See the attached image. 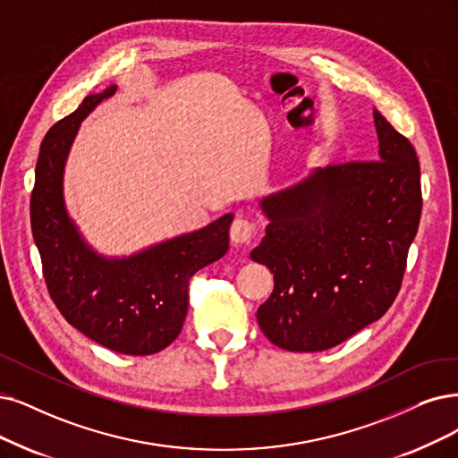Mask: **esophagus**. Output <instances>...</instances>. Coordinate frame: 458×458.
I'll use <instances>...</instances> for the list:
<instances>
[{
	"mask_svg": "<svg viewBox=\"0 0 458 458\" xmlns=\"http://www.w3.org/2000/svg\"><path fill=\"white\" fill-rule=\"evenodd\" d=\"M255 233H258V229H255V224L248 217H236L231 224V241L234 244H250Z\"/></svg>",
	"mask_w": 458,
	"mask_h": 458,
	"instance_id": "34e87169",
	"label": "esophagus"
}]
</instances>
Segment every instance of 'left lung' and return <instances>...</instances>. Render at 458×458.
<instances>
[{
	"mask_svg": "<svg viewBox=\"0 0 458 458\" xmlns=\"http://www.w3.org/2000/svg\"><path fill=\"white\" fill-rule=\"evenodd\" d=\"M376 161L318 167L261 200L265 236L250 258L274 274L259 306L265 336L287 352H325L394 302L417 234L420 169L411 142L374 108Z\"/></svg>",
	"mask_w": 458,
	"mask_h": 458,
	"instance_id": "obj_1",
	"label": "left lung"
}]
</instances>
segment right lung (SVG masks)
I'll return each instance as SVG.
<instances>
[{"label":"right lung","instance_id":"add662e5","mask_svg":"<svg viewBox=\"0 0 458 458\" xmlns=\"http://www.w3.org/2000/svg\"><path fill=\"white\" fill-rule=\"evenodd\" d=\"M116 91L84 98L41 142L31 191V233L43 274L62 316L89 340L123 355H152L176 340L197 270L229 250L233 214L130 258H105L82 239L64 200V167L81 122Z\"/></svg>","mask_w":458,"mask_h":458}]
</instances>
